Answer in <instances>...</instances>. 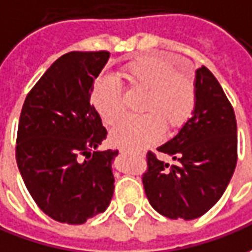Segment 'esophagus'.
<instances>
[{"mask_svg":"<svg viewBox=\"0 0 252 252\" xmlns=\"http://www.w3.org/2000/svg\"><path fill=\"white\" fill-rule=\"evenodd\" d=\"M121 154H126V153H129V150H126V149H120ZM142 156V154H140Z\"/></svg>","mask_w":252,"mask_h":252,"instance_id":"34e87169","label":"esophagus"}]
</instances>
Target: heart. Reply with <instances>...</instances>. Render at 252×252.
Instances as JSON below:
<instances>
[{
  "instance_id": "obj_1",
  "label": "heart",
  "mask_w": 252,
  "mask_h": 252,
  "mask_svg": "<svg viewBox=\"0 0 252 252\" xmlns=\"http://www.w3.org/2000/svg\"><path fill=\"white\" fill-rule=\"evenodd\" d=\"M121 76L132 89L146 91L139 117H126L110 132V142L126 149H142L161 138L163 126L176 131L183 126L195 108V86L184 75L176 73L166 60L142 56L121 68ZM91 103L105 124L112 126L124 110L123 87L114 76L105 75L91 87Z\"/></svg>"
}]
</instances>
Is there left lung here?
Segmentation results:
<instances>
[{
	"instance_id": "1",
	"label": "left lung",
	"mask_w": 252,
	"mask_h": 252,
	"mask_svg": "<svg viewBox=\"0 0 252 252\" xmlns=\"http://www.w3.org/2000/svg\"><path fill=\"white\" fill-rule=\"evenodd\" d=\"M191 119L157 150L173 165L147 154L143 187L150 205L168 218L193 220L222 196L237 162V126L232 105L206 66L195 72Z\"/></svg>"
}]
</instances>
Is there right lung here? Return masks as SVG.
Segmentation results:
<instances>
[{
    "label": "right lung",
    "mask_w": 252,
    "mask_h": 252,
    "mask_svg": "<svg viewBox=\"0 0 252 252\" xmlns=\"http://www.w3.org/2000/svg\"><path fill=\"white\" fill-rule=\"evenodd\" d=\"M109 52H71L56 60L24 101L16 162L40 210L65 224H84L113 196L119 150H98L106 128L90 103Z\"/></svg>",
    "instance_id": "1"
}]
</instances>
